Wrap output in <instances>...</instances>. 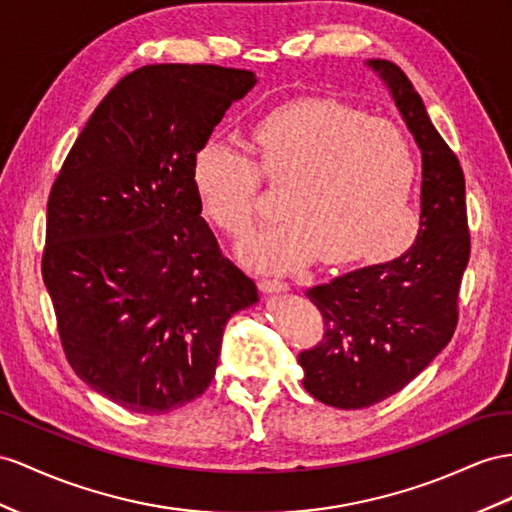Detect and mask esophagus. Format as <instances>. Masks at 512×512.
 <instances>
[{
  "instance_id": "34e87169",
  "label": "esophagus",
  "mask_w": 512,
  "mask_h": 512,
  "mask_svg": "<svg viewBox=\"0 0 512 512\" xmlns=\"http://www.w3.org/2000/svg\"><path fill=\"white\" fill-rule=\"evenodd\" d=\"M259 290L266 292V294H277V292L290 290V285H287L281 279H259Z\"/></svg>"
}]
</instances>
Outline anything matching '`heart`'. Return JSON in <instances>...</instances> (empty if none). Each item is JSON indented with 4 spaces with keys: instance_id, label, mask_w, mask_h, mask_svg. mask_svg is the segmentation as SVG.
Returning a JSON list of instances; mask_svg holds the SVG:
<instances>
[{
    "instance_id": "b5f03b06",
    "label": "heart",
    "mask_w": 512,
    "mask_h": 512,
    "mask_svg": "<svg viewBox=\"0 0 512 512\" xmlns=\"http://www.w3.org/2000/svg\"><path fill=\"white\" fill-rule=\"evenodd\" d=\"M253 162L218 140L201 144L192 183L205 216L231 235L257 218L259 177L283 186L281 220L238 244L244 266L266 272L322 261L381 259L411 240L417 157L404 131L337 101H296L248 136Z\"/></svg>"
}]
</instances>
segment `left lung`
<instances>
[{"instance_id": "left-lung-1", "label": "left lung", "mask_w": 512, "mask_h": 512, "mask_svg": "<svg viewBox=\"0 0 512 512\" xmlns=\"http://www.w3.org/2000/svg\"><path fill=\"white\" fill-rule=\"evenodd\" d=\"M422 151L419 229L409 251L307 290L324 339L298 355L303 385L337 409H363L398 393L448 346L469 261L465 177L400 67L368 60Z\"/></svg>"}]
</instances>
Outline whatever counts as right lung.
<instances>
[{
  "label": "right lung",
  "mask_w": 512,
  "mask_h": 512,
  "mask_svg": "<svg viewBox=\"0 0 512 512\" xmlns=\"http://www.w3.org/2000/svg\"><path fill=\"white\" fill-rule=\"evenodd\" d=\"M253 71L149 64L90 116L47 201L43 281L71 368L134 413L212 383L225 326L257 287L201 218L192 162Z\"/></svg>",
  "instance_id": "right-lung-1"
}]
</instances>
